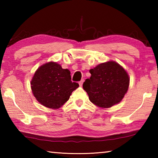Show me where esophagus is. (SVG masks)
<instances>
[{"instance_id":"esophagus-1","label":"esophagus","mask_w":158,"mask_h":158,"mask_svg":"<svg viewBox=\"0 0 158 158\" xmlns=\"http://www.w3.org/2000/svg\"><path fill=\"white\" fill-rule=\"evenodd\" d=\"M84 79H81V81H80L79 82V84L80 86H82L83 84H84Z\"/></svg>"}]
</instances>
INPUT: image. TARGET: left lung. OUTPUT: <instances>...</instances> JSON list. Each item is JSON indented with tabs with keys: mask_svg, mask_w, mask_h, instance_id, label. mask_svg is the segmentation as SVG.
<instances>
[{
	"mask_svg": "<svg viewBox=\"0 0 158 158\" xmlns=\"http://www.w3.org/2000/svg\"><path fill=\"white\" fill-rule=\"evenodd\" d=\"M90 73L91 76L85 79L83 89L93 105L110 108L123 100L127 92L130 77L120 64L109 60L90 69Z\"/></svg>",
	"mask_w": 158,
	"mask_h": 158,
	"instance_id": "obj_1",
	"label": "left lung"
}]
</instances>
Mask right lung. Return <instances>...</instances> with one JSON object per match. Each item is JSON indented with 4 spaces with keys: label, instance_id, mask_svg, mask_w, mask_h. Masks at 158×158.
Masks as SVG:
<instances>
[{
    "label": "right lung",
    "instance_id": "right-lung-1",
    "mask_svg": "<svg viewBox=\"0 0 158 158\" xmlns=\"http://www.w3.org/2000/svg\"><path fill=\"white\" fill-rule=\"evenodd\" d=\"M31 87L39 103L47 108L58 109L67 102L79 84L71 81L68 69H63L60 64L50 61L37 69Z\"/></svg>",
    "mask_w": 158,
    "mask_h": 158
}]
</instances>
